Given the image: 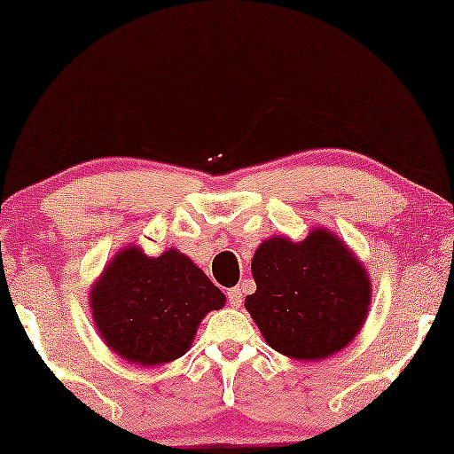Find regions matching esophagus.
Masks as SVG:
<instances>
[{
	"label": "esophagus",
	"mask_w": 454,
	"mask_h": 454,
	"mask_svg": "<svg viewBox=\"0 0 454 454\" xmlns=\"http://www.w3.org/2000/svg\"><path fill=\"white\" fill-rule=\"evenodd\" d=\"M227 297H229V303H231L233 308H239L241 306V289L239 287H233V289H229L227 291Z\"/></svg>",
	"instance_id": "1"
}]
</instances>
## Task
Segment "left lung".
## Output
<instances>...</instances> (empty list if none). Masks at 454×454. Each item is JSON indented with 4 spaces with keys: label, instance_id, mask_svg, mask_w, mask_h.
<instances>
[{
    "label": "left lung",
    "instance_id": "8db88e82",
    "mask_svg": "<svg viewBox=\"0 0 454 454\" xmlns=\"http://www.w3.org/2000/svg\"><path fill=\"white\" fill-rule=\"evenodd\" d=\"M256 291L246 309L272 349L314 362L345 349L368 318V270L328 229L303 241L277 235L252 258Z\"/></svg>",
    "mask_w": 454,
    "mask_h": 454
}]
</instances>
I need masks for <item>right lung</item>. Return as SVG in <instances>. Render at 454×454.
Listing matches in <instances>:
<instances>
[{"instance_id":"right-lung-1","label":"right lung","mask_w":454,"mask_h":454,"mask_svg":"<svg viewBox=\"0 0 454 454\" xmlns=\"http://www.w3.org/2000/svg\"><path fill=\"white\" fill-rule=\"evenodd\" d=\"M223 306L225 294L173 247L157 258L123 247L90 289L92 320L109 349L148 368L182 357L204 316Z\"/></svg>"}]
</instances>
